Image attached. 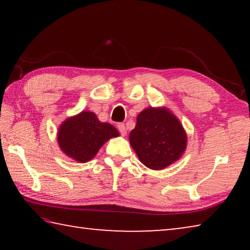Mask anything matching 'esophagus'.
Segmentation results:
<instances>
[{
  "instance_id": "1",
  "label": "esophagus",
  "mask_w": 250,
  "mask_h": 250,
  "mask_svg": "<svg viewBox=\"0 0 250 250\" xmlns=\"http://www.w3.org/2000/svg\"><path fill=\"white\" fill-rule=\"evenodd\" d=\"M118 130H119V132H120L121 135H125L126 134V129H125V125L124 124L118 125Z\"/></svg>"
}]
</instances>
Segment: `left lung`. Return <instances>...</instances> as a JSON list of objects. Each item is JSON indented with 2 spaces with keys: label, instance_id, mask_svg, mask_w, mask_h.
Masks as SVG:
<instances>
[{
  "label": "left lung",
  "instance_id": "1",
  "mask_svg": "<svg viewBox=\"0 0 250 250\" xmlns=\"http://www.w3.org/2000/svg\"><path fill=\"white\" fill-rule=\"evenodd\" d=\"M129 139L138 158L152 170L175 162L186 147L183 126L166 108H147L139 113Z\"/></svg>",
  "mask_w": 250,
  "mask_h": 250
}]
</instances>
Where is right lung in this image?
Returning <instances> with one entry per match:
<instances>
[{
  "instance_id": "right-lung-1",
  "label": "right lung",
  "mask_w": 250,
  "mask_h": 250,
  "mask_svg": "<svg viewBox=\"0 0 250 250\" xmlns=\"http://www.w3.org/2000/svg\"><path fill=\"white\" fill-rule=\"evenodd\" d=\"M119 132L112 125L100 122L94 112L83 111L64 121L57 140L62 151L78 162H88L110 138Z\"/></svg>"
}]
</instances>
